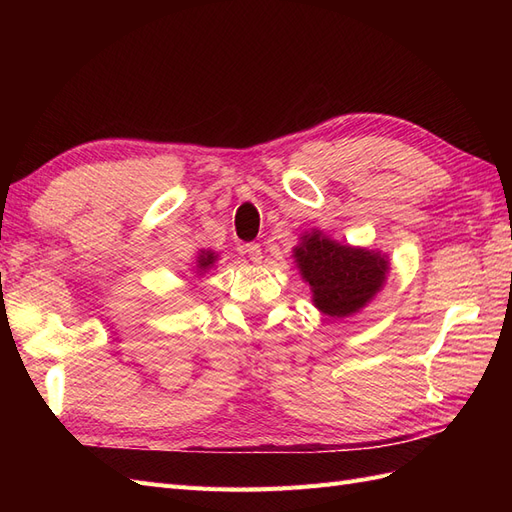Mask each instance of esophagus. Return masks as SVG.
Instances as JSON below:
<instances>
[{
  "mask_svg": "<svg viewBox=\"0 0 512 512\" xmlns=\"http://www.w3.org/2000/svg\"><path fill=\"white\" fill-rule=\"evenodd\" d=\"M243 252L247 254V258H250L252 262H260V260H262V250H260L258 243H247V245H243Z\"/></svg>",
  "mask_w": 512,
  "mask_h": 512,
  "instance_id": "34e87169",
  "label": "esophagus"
}]
</instances>
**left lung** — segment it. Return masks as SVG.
Wrapping results in <instances>:
<instances>
[{
    "mask_svg": "<svg viewBox=\"0 0 512 512\" xmlns=\"http://www.w3.org/2000/svg\"><path fill=\"white\" fill-rule=\"evenodd\" d=\"M294 256L303 280L312 286L316 307L331 318H344L365 307L382 288L389 269L380 254L339 245L320 232L305 235Z\"/></svg>",
    "mask_w": 512,
    "mask_h": 512,
    "instance_id": "obj_1",
    "label": "left lung"
}]
</instances>
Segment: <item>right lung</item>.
Returning a JSON list of instances; mask_svg holds the SVG:
<instances>
[{
	"label": "right lung",
	"instance_id": "obj_1",
	"mask_svg": "<svg viewBox=\"0 0 512 512\" xmlns=\"http://www.w3.org/2000/svg\"><path fill=\"white\" fill-rule=\"evenodd\" d=\"M213 260H215V256H213L211 252L200 254V258H198V269H209V267L213 265Z\"/></svg>",
	"mask_w": 512,
	"mask_h": 512
}]
</instances>
